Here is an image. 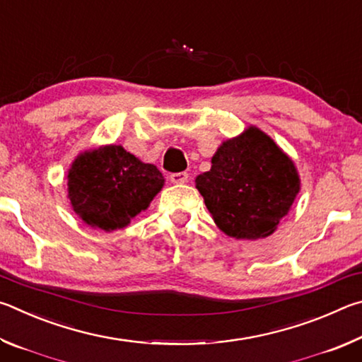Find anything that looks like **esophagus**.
<instances>
[{
  "mask_svg": "<svg viewBox=\"0 0 362 362\" xmlns=\"http://www.w3.org/2000/svg\"><path fill=\"white\" fill-rule=\"evenodd\" d=\"M169 179L173 183H175V185H182V183L188 182V174L187 173H174V174H170Z\"/></svg>",
  "mask_w": 362,
  "mask_h": 362,
  "instance_id": "obj_1",
  "label": "esophagus"
}]
</instances>
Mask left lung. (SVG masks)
Wrapping results in <instances>:
<instances>
[{
	"label": "left lung",
	"mask_w": 362,
	"mask_h": 362,
	"mask_svg": "<svg viewBox=\"0 0 362 362\" xmlns=\"http://www.w3.org/2000/svg\"><path fill=\"white\" fill-rule=\"evenodd\" d=\"M211 163L194 182L218 228L235 240L273 235L300 192L296 163L255 126L222 142Z\"/></svg>",
	"instance_id": "obj_1"
}]
</instances>
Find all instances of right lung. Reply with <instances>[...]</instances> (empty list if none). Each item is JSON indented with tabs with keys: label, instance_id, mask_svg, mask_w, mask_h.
<instances>
[{
	"label": "right lung",
	"instance_id": "1",
	"mask_svg": "<svg viewBox=\"0 0 362 362\" xmlns=\"http://www.w3.org/2000/svg\"><path fill=\"white\" fill-rule=\"evenodd\" d=\"M66 180L71 209L86 225L103 231L129 225L164 187L156 166L113 144L79 153Z\"/></svg>",
	"mask_w": 362,
	"mask_h": 362
}]
</instances>
